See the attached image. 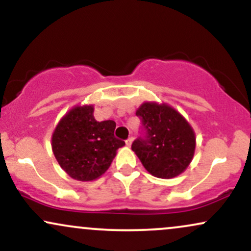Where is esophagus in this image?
I'll use <instances>...</instances> for the list:
<instances>
[{
    "mask_svg": "<svg viewBox=\"0 0 251 251\" xmlns=\"http://www.w3.org/2000/svg\"><path fill=\"white\" fill-rule=\"evenodd\" d=\"M125 143H126V145H127V146H131V145H132V143H133V138H132V137H129L128 139L126 140Z\"/></svg>",
    "mask_w": 251,
    "mask_h": 251,
    "instance_id": "esophagus-1",
    "label": "esophagus"
}]
</instances>
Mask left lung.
<instances>
[{"mask_svg":"<svg viewBox=\"0 0 251 251\" xmlns=\"http://www.w3.org/2000/svg\"><path fill=\"white\" fill-rule=\"evenodd\" d=\"M142 120L143 137L132 150L152 176L174 178L185 171L195 154L196 137L179 112L166 103L144 102L135 112Z\"/></svg>","mask_w":251,"mask_h":251,"instance_id":"left-lung-1","label":"left lung"}]
</instances>
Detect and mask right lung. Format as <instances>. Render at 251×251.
Listing matches in <instances>:
<instances>
[{
  "label": "right lung",
  "mask_w": 251,
  "mask_h": 251,
  "mask_svg": "<svg viewBox=\"0 0 251 251\" xmlns=\"http://www.w3.org/2000/svg\"><path fill=\"white\" fill-rule=\"evenodd\" d=\"M93 105L75 106L60 120L51 137L57 163L70 177L89 181L105 174L125 142L114 137L113 120L97 122Z\"/></svg>",
  "instance_id": "right-lung-1"
}]
</instances>
